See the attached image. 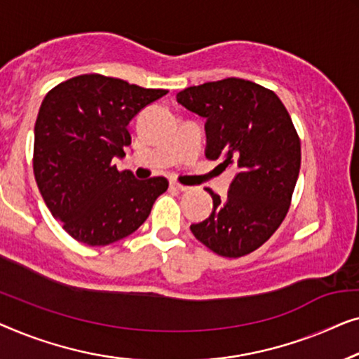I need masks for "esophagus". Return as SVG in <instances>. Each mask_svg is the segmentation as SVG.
<instances>
[{
  "instance_id": "obj_1",
  "label": "esophagus",
  "mask_w": 359,
  "mask_h": 359,
  "mask_svg": "<svg viewBox=\"0 0 359 359\" xmlns=\"http://www.w3.org/2000/svg\"><path fill=\"white\" fill-rule=\"evenodd\" d=\"M170 187H172V189H175V190H180V191H189L190 190V187L182 185V184H179V182H170Z\"/></svg>"
}]
</instances>
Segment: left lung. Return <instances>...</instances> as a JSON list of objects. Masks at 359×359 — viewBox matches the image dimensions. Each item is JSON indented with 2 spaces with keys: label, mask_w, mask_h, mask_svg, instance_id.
Returning <instances> with one entry per match:
<instances>
[{
  "label": "left lung",
  "mask_w": 359,
  "mask_h": 359,
  "mask_svg": "<svg viewBox=\"0 0 359 359\" xmlns=\"http://www.w3.org/2000/svg\"><path fill=\"white\" fill-rule=\"evenodd\" d=\"M177 102L206 118V159L236 165L228 198L213 190V211L190 229L221 257L237 259L259 249L290 210L301 168V141L273 90L226 78L180 90Z\"/></svg>",
  "instance_id": "obj_1"
}]
</instances>
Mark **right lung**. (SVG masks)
Here are the masks:
<instances>
[{"label": "right lung", "instance_id": "add662e5", "mask_svg": "<svg viewBox=\"0 0 359 359\" xmlns=\"http://www.w3.org/2000/svg\"><path fill=\"white\" fill-rule=\"evenodd\" d=\"M168 94L102 74L48 90L34 128V175L45 205L73 239L109 245L144 223L165 177L138 180L114 158L130 146V120Z\"/></svg>", "mask_w": 359, "mask_h": 359}]
</instances>
